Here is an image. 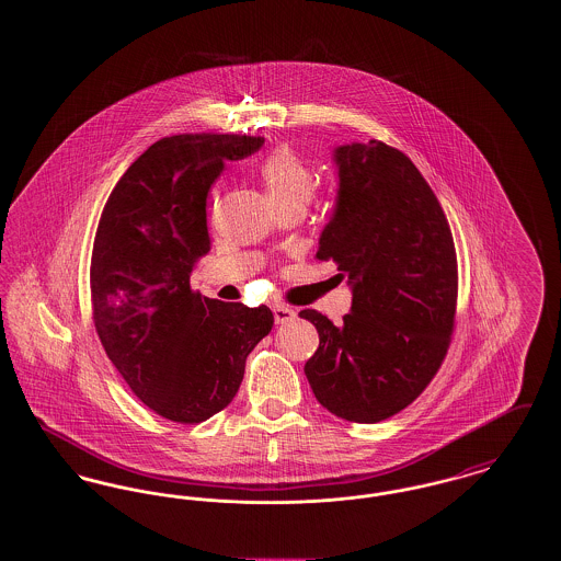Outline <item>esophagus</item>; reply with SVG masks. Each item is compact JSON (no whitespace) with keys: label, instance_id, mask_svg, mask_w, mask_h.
I'll return each mask as SVG.
<instances>
[{"label":"esophagus","instance_id":"obj_1","mask_svg":"<svg viewBox=\"0 0 561 561\" xmlns=\"http://www.w3.org/2000/svg\"><path fill=\"white\" fill-rule=\"evenodd\" d=\"M273 318H275V323H288V321L296 320V311L288 305H275Z\"/></svg>","mask_w":561,"mask_h":561}]
</instances>
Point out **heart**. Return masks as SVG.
<instances>
[{
    "label": "heart",
    "instance_id": "1",
    "mask_svg": "<svg viewBox=\"0 0 561 561\" xmlns=\"http://www.w3.org/2000/svg\"><path fill=\"white\" fill-rule=\"evenodd\" d=\"M261 179L273 206L307 208L318 191V174L307 161L300 160L293 149L279 147L261 168Z\"/></svg>",
    "mask_w": 561,
    "mask_h": 561
}]
</instances>
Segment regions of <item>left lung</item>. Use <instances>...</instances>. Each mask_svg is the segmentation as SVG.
<instances>
[{
  "mask_svg": "<svg viewBox=\"0 0 561 561\" xmlns=\"http://www.w3.org/2000/svg\"><path fill=\"white\" fill-rule=\"evenodd\" d=\"M336 208L318 261L353 286L341 325L298 316L320 334L305 364L316 398L351 423H380L416 400L439 370L456 320L453 231L435 193L400 149L380 140L336 149Z\"/></svg>",
  "mask_w": 561,
  "mask_h": 561,
  "instance_id": "1",
  "label": "left lung"
}]
</instances>
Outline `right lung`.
Instances as JSON below:
<instances>
[{"label": "right lung", "instance_id": "right-lung-1", "mask_svg": "<svg viewBox=\"0 0 561 561\" xmlns=\"http://www.w3.org/2000/svg\"><path fill=\"white\" fill-rule=\"evenodd\" d=\"M263 136L174 134L124 172L101 214L90 263L96 334L134 396L172 423H204L240 389L245 357L273 328L250 309L191 290L210 252L206 204L225 163Z\"/></svg>", "mask_w": 561, "mask_h": 561}]
</instances>
